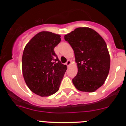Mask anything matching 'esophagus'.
Instances as JSON below:
<instances>
[{
    "instance_id": "obj_1",
    "label": "esophagus",
    "mask_w": 126,
    "mask_h": 126,
    "mask_svg": "<svg viewBox=\"0 0 126 126\" xmlns=\"http://www.w3.org/2000/svg\"><path fill=\"white\" fill-rule=\"evenodd\" d=\"M71 64V61H70V60H68V61H67L66 62V65H67V66H69V65H70V64Z\"/></svg>"
}]
</instances>
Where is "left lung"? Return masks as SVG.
<instances>
[{
    "label": "left lung",
    "mask_w": 126,
    "mask_h": 126,
    "mask_svg": "<svg viewBox=\"0 0 126 126\" xmlns=\"http://www.w3.org/2000/svg\"><path fill=\"white\" fill-rule=\"evenodd\" d=\"M64 39L73 48L78 65V74L73 79L74 86L81 92H94L103 85L110 70L106 43L89 28H78Z\"/></svg>",
    "instance_id": "left-lung-1"
}]
</instances>
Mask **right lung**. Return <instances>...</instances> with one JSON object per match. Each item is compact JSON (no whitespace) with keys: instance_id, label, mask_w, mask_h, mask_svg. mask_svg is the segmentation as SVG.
<instances>
[{"instance_id":"obj_1","label":"right lung","mask_w":126,"mask_h":126,"mask_svg":"<svg viewBox=\"0 0 126 126\" xmlns=\"http://www.w3.org/2000/svg\"><path fill=\"white\" fill-rule=\"evenodd\" d=\"M61 40L59 34L42 32L24 47L22 57L24 81L32 92L41 96L58 92L67 70L54 52Z\"/></svg>"}]
</instances>
